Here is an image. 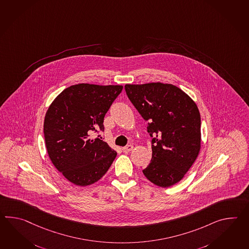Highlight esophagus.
I'll return each mask as SVG.
<instances>
[{"label": "esophagus", "mask_w": 249, "mask_h": 249, "mask_svg": "<svg viewBox=\"0 0 249 249\" xmlns=\"http://www.w3.org/2000/svg\"><path fill=\"white\" fill-rule=\"evenodd\" d=\"M132 149L133 145H131V144H128L127 146H124V147L122 148V151H123V153L127 154V153H129V152H130Z\"/></svg>", "instance_id": "esophagus-1"}]
</instances>
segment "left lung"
Wrapping results in <instances>:
<instances>
[{
	"label": "left lung",
	"mask_w": 249,
	"mask_h": 249,
	"mask_svg": "<svg viewBox=\"0 0 249 249\" xmlns=\"http://www.w3.org/2000/svg\"><path fill=\"white\" fill-rule=\"evenodd\" d=\"M125 91L147 122L152 138V160L143 173L159 187H171L182 179L198 155V108L188 94L171 84L126 85Z\"/></svg>",
	"instance_id": "1"
}]
</instances>
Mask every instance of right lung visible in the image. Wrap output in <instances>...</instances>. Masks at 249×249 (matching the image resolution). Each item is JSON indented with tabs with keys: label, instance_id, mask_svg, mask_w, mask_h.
<instances>
[{
	"label": "right lung",
	"instance_id": "right-lung-1",
	"mask_svg": "<svg viewBox=\"0 0 249 249\" xmlns=\"http://www.w3.org/2000/svg\"><path fill=\"white\" fill-rule=\"evenodd\" d=\"M122 86L78 84L64 89L44 118L45 145L52 162L68 180L88 186L105 175L116 157L100 135L104 119Z\"/></svg>",
	"mask_w": 249,
	"mask_h": 249
}]
</instances>
